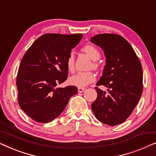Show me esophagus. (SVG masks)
I'll list each match as a JSON object with an SVG mask.
<instances>
[{"mask_svg":"<svg viewBox=\"0 0 156 156\" xmlns=\"http://www.w3.org/2000/svg\"><path fill=\"white\" fill-rule=\"evenodd\" d=\"M85 90H86V89H85V88H78V91L80 93L84 92Z\"/></svg>","mask_w":156,"mask_h":156,"instance_id":"1","label":"esophagus"}]
</instances>
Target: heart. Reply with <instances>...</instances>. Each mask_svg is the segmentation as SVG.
Wrapping results in <instances>:
<instances>
[{
	"label": "heart",
	"mask_w": 156,
	"mask_h": 156,
	"mask_svg": "<svg viewBox=\"0 0 156 156\" xmlns=\"http://www.w3.org/2000/svg\"><path fill=\"white\" fill-rule=\"evenodd\" d=\"M82 51L84 52L92 60H97L100 57L99 51L94 46L88 44L82 48ZM67 67L69 71L72 72L74 69V56L72 52L68 55L67 62ZM97 64H94V67H97ZM96 80V75L91 72H80L69 78V83L74 86L80 88L87 87V85L94 82Z\"/></svg>",
	"instance_id": "heart-1"
}]
</instances>
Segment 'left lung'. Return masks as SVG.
Segmentation results:
<instances>
[{
  "mask_svg": "<svg viewBox=\"0 0 156 156\" xmlns=\"http://www.w3.org/2000/svg\"><path fill=\"white\" fill-rule=\"evenodd\" d=\"M90 41L99 46L106 57L97 86L107 87L108 94L95 87L97 98L91 104L96 118L108 126L126 120L137 105L143 91L140 62L129 42L116 34H100Z\"/></svg>",
  "mask_w": 156,
  "mask_h": 156,
  "instance_id": "8db88e82",
  "label": "left lung"
}]
</instances>
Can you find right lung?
I'll return each mask as SVG.
<instances>
[{
    "mask_svg": "<svg viewBox=\"0 0 156 156\" xmlns=\"http://www.w3.org/2000/svg\"><path fill=\"white\" fill-rule=\"evenodd\" d=\"M82 36L45 34L33 42L23 57L16 80L18 104L34 121L44 123L54 120L77 93L76 87L56 86L67 80V57Z\"/></svg>",
    "mask_w": 156,
    "mask_h": 156,
    "instance_id": "right-lung-1",
    "label": "right lung"
}]
</instances>
